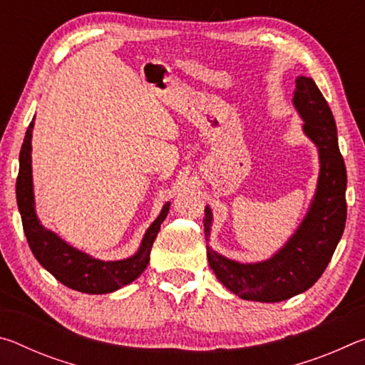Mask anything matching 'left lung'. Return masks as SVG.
Returning <instances> with one entry per match:
<instances>
[{
    "label": "left lung",
    "mask_w": 365,
    "mask_h": 365,
    "mask_svg": "<svg viewBox=\"0 0 365 365\" xmlns=\"http://www.w3.org/2000/svg\"><path fill=\"white\" fill-rule=\"evenodd\" d=\"M293 103L304 120V133L319 148L320 175L311 209L289 242L269 261L240 264L207 246V261L217 279L240 298L280 302L316 283L329 265L346 224V168L338 148L329 103L311 77L296 78ZM205 232L211 209H205Z\"/></svg>",
    "instance_id": "8db88e82"
}]
</instances>
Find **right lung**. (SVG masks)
<instances>
[{
  "label": "right lung",
  "instance_id": "obj_1",
  "mask_svg": "<svg viewBox=\"0 0 365 365\" xmlns=\"http://www.w3.org/2000/svg\"><path fill=\"white\" fill-rule=\"evenodd\" d=\"M32 128L34 119L30 122L21 148L16 197L22 217L24 233H26L27 243L36 261L63 285L88 294L115 292V289L138 279L141 272L146 269L148 262H150L153 243L158 237L160 224H163L165 215L169 212V202L163 207L159 217L148 228L138 252L132 257L123 259V261H100V259L90 257L82 251L73 250L72 246L63 242L58 235L46 230L40 224V220L36 219L32 187V158H30Z\"/></svg>",
  "mask_w": 365,
  "mask_h": 365
}]
</instances>
